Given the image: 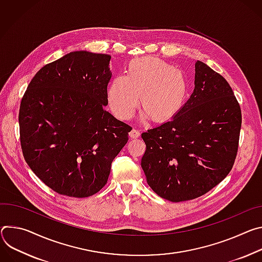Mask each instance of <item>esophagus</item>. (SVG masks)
I'll list each match as a JSON object with an SVG mask.
<instances>
[{"mask_svg":"<svg viewBox=\"0 0 262 262\" xmlns=\"http://www.w3.org/2000/svg\"><path fill=\"white\" fill-rule=\"evenodd\" d=\"M139 135H140V133H139V131L136 130V129H132V130L130 131V133H129V136H130L131 138H137V137H139Z\"/></svg>","mask_w":262,"mask_h":262,"instance_id":"obj_1","label":"esophagus"}]
</instances>
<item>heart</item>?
Returning a JSON list of instances; mask_svg holds the SVG:
<instances>
[{"mask_svg": "<svg viewBox=\"0 0 262 262\" xmlns=\"http://www.w3.org/2000/svg\"><path fill=\"white\" fill-rule=\"evenodd\" d=\"M184 74L156 57L135 58L128 63L126 76H115L108 87V106L116 118H132L138 103L144 118L162 123L175 115L185 100Z\"/></svg>", "mask_w": 262, "mask_h": 262, "instance_id": "b5f03b06", "label": "heart"}]
</instances>
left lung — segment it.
I'll return each instance as SVG.
<instances>
[{"instance_id":"1","label":"left lung","mask_w":262,"mask_h":262,"mask_svg":"<svg viewBox=\"0 0 262 262\" xmlns=\"http://www.w3.org/2000/svg\"><path fill=\"white\" fill-rule=\"evenodd\" d=\"M194 90L168 121L141 134V167L161 198L183 202L222 182L234 164L242 110L226 79L207 64H194Z\"/></svg>"}]
</instances>
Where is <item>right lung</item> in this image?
<instances>
[{"mask_svg": "<svg viewBox=\"0 0 262 262\" xmlns=\"http://www.w3.org/2000/svg\"><path fill=\"white\" fill-rule=\"evenodd\" d=\"M111 56L71 52L41 68L21 99L24 158L51 189L91 196L107 183L111 163L132 128L105 110Z\"/></svg>", "mask_w": 262, "mask_h": 262, "instance_id": "add662e5", "label": "right lung"}]
</instances>
